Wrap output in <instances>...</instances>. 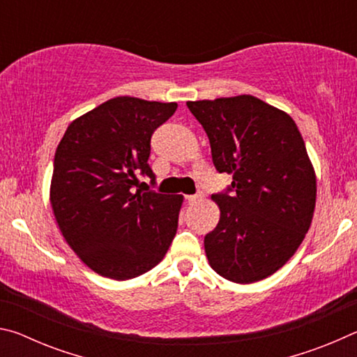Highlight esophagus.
Returning <instances> with one entry per match:
<instances>
[{
	"label": "esophagus",
	"mask_w": 357,
	"mask_h": 357,
	"mask_svg": "<svg viewBox=\"0 0 357 357\" xmlns=\"http://www.w3.org/2000/svg\"><path fill=\"white\" fill-rule=\"evenodd\" d=\"M202 198H203V192H197V193H193V195H187L185 200L189 203H197V202H200Z\"/></svg>",
	"instance_id": "34e87169"
}]
</instances>
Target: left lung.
<instances>
[{
    "mask_svg": "<svg viewBox=\"0 0 357 357\" xmlns=\"http://www.w3.org/2000/svg\"><path fill=\"white\" fill-rule=\"evenodd\" d=\"M209 138L215 170L233 174L213 193L220 220L204 236L211 268L253 283L274 274L309 231L315 172L289 114L253 96L187 102Z\"/></svg>",
    "mask_w": 357,
    "mask_h": 357,
    "instance_id": "8db88e82",
    "label": "left lung"
}]
</instances>
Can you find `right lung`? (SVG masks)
Wrapping results in <instances>:
<instances>
[{
	"mask_svg": "<svg viewBox=\"0 0 357 357\" xmlns=\"http://www.w3.org/2000/svg\"><path fill=\"white\" fill-rule=\"evenodd\" d=\"M176 108V102L114 98L70 123L58 144L53 213L82 261L108 279L148 273L176 234L183 195L134 190L138 174L155 185L151 137Z\"/></svg>",
	"mask_w": 357,
	"mask_h": 357,
	"instance_id": "add662e5",
	"label": "right lung"
}]
</instances>
